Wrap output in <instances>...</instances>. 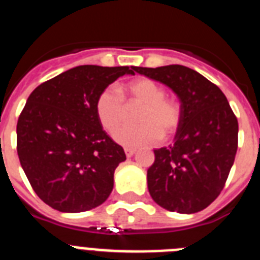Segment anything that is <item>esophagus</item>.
Wrapping results in <instances>:
<instances>
[{
    "instance_id": "esophagus-1",
    "label": "esophagus",
    "mask_w": 260,
    "mask_h": 260,
    "mask_svg": "<svg viewBox=\"0 0 260 260\" xmlns=\"http://www.w3.org/2000/svg\"><path fill=\"white\" fill-rule=\"evenodd\" d=\"M125 153L127 157H132V156L135 153V150L134 148H125Z\"/></svg>"
}]
</instances>
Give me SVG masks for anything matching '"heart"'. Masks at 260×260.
Instances as JSON below:
<instances>
[{"instance_id":"obj_1","label":"heart","mask_w":260,"mask_h":260,"mask_svg":"<svg viewBox=\"0 0 260 260\" xmlns=\"http://www.w3.org/2000/svg\"><path fill=\"white\" fill-rule=\"evenodd\" d=\"M128 100L142 105L137 116L141 125L122 127L114 134L117 143L125 147L151 146L160 138L169 137L177 130L181 121L178 104L165 98V91L160 84L148 78L132 80L126 86ZM96 114L105 130L116 132L125 118V103L122 95L113 87H107L96 99Z\"/></svg>"}]
</instances>
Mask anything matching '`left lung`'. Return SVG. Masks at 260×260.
<instances>
[{
    "mask_svg": "<svg viewBox=\"0 0 260 260\" xmlns=\"http://www.w3.org/2000/svg\"><path fill=\"white\" fill-rule=\"evenodd\" d=\"M180 99L181 121L172 146L155 150L147 171L153 201L172 212L208 207L224 187L238 146V121L219 87L182 65L138 68Z\"/></svg>",
    "mask_w": 260,
    "mask_h": 260,
    "instance_id": "left-lung-1",
    "label": "left lung"
}]
</instances>
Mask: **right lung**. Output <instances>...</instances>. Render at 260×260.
Instances as JSON below:
<instances>
[{
  "label": "right lung",
  "instance_id": "add662e5",
  "mask_svg": "<svg viewBox=\"0 0 260 260\" xmlns=\"http://www.w3.org/2000/svg\"><path fill=\"white\" fill-rule=\"evenodd\" d=\"M134 66H77L36 87L17 123L23 171L41 201L59 212H84L104 203L123 148L96 114L103 89Z\"/></svg>",
  "mask_w": 260,
  "mask_h": 260
}]
</instances>
